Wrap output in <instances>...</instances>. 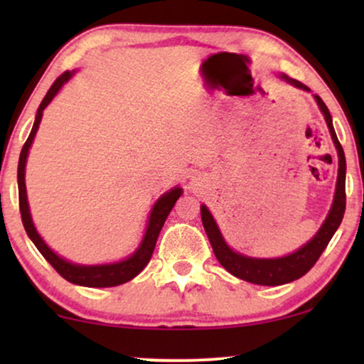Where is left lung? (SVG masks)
Masks as SVG:
<instances>
[{
	"label": "left lung",
	"mask_w": 364,
	"mask_h": 364,
	"mask_svg": "<svg viewBox=\"0 0 364 364\" xmlns=\"http://www.w3.org/2000/svg\"><path fill=\"white\" fill-rule=\"evenodd\" d=\"M283 81L290 82L291 86L298 89H303V91H310L305 84H301L296 79H290L285 74L280 76ZM318 107L325 116L326 126L330 129L331 139L335 142V147L338 151V178H336V192L335 198H333V205L330 208V213H328L326 220L323 222L320 230L316 232V235L311 238L310 242L305 243L300 250L290 253L287 257L280 258H252L245 257L242 253L233 252L230 247L227 245L225 240H223L220 230H218L215 220H213L212 213L208 212L205 205L200 207V215H202V223L203 228H205V233L210 240V245L213 248V253H215L217 260L220 262V265L225 268L227 272H230L233 277L240 278V280L257 283V285H267V287H277V285H285V283H290L293 280H298L305 275L306 272H310V268L315 265L318 258L325 250L328 243H330L331 237L335 235V232L340 227L343 220V215H345L346 208V161H345V152H343V147L340 141H338L335 127H333L331 114L328 111L326 104L323 102L320 96H315Z\"/></svg>",
	"instance_id": "left-lung-1"
}]
</instances>
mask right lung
I'll return each mask as SVG.
<instances>
[{"label": "right lung", "mask_w": 364, "mask_h": 364, "mask_svg": "<svg viewBox=\"0 0 364 364\" xmlns=\"http://www.w3.org/2000/svg\"><path fill=\"white\" fill-rule=\"evenodd\" d=\"M74 71H66L59 76L56 81L53 82V86L49 87L46 96H44L43 102L39 104L36 119H34L31 134L24 142L21 149V156H19V164H18V193H19V212H21V220L24 225V230H26L28 237L31 238L34 245L41 255L46 258V260L51 263L54 270H56L63 278H66L68 282L74 283V285L81 287H91V288H107V287H117L122 285L129 280H132L134 277H137L139 273L144 270V267L147 265L149 260H151L154 248H156V242L159 233H161L164 223H166V218L168 213H171L172 207L176 205L177 198L182 196V188L173 187L172 191L159 198L156 205L152 207L151 217H149L147 230L146 235H144L141 245L136 252L132 253L131 257L126 258V260L117 262V263H107V265H76V263H71L64 260L59 255H56L51 248H49L39 233L34 228V223L31 220V213H29V205H28V196H26V183H24V167H26V159L29 147H31L33 139L36 136V131L39 127V122H41L43 111L44 107L48 106L49 102L53 101V97L59 92V89L63 87L64 82H68L69 79L73 77Z\"/></svg>", "instance_id": "add662e5"}]
</instances>
